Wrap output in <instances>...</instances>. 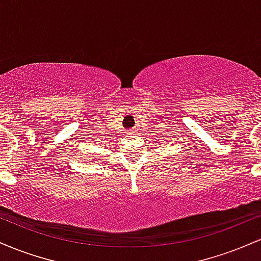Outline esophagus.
Here are the masks:
<instances>
[{"label": "esophagus", "instance_id": "34e87169", "mask_svg": "<svg viewBox=\"0 0 261 261\" xmlns=\"http://www.w3.org/2000/svg\"><path fill=\"white\" fill-rule=\"evenodd\" d=\"M130 133H135V131L134 130H130Z\"/></svg>", "mask_w": 261, "mask_h": 261}]
</instances>
